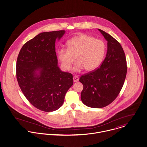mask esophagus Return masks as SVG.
<instances>
[{
  "label": "esophagus",
  "instance_id": "obj_1",
  "mask_svg": "<svg viewBox=\"0 0 147 147\" xmlns=\"http://www.w3.org/2000/svg\"><path fill=\"white\" fill-rule=\"evenodd\" d=\"M73 80H74V82H78V81L79 80V77H78L77 76H74L73 77Z\"/></svg>",
  "mask_w": 147,
  "mask_h": 147
}]
</instances>
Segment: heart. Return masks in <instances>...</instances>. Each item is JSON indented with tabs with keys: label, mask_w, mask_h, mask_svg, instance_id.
I'll return each mask as SVG.
<instances>
[{
	"label": "heart",
	"mask_w": 147,
	"mask_h": 147,
	"mask_svg": "<svg viewBox=\"0 0 147 147\" xmlns=\"http://www.w3.org/2000/svg\"><path fill=\"white\" fill-rule=\"evenodd\" d=\"M106 51V46L103 40L82 34L68 41L67 49H59L57 57L64 70H70L76 57L77 63L73 70L80 71L85 69L87 71H92L101 65Z\"/></svg>",
	"instance_id": "b5f03b06"
}]
</instances>
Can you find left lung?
I'll use <instances>...</instances> for the list:
<instances>
[{
    "label": "left lung",
    "mask_w": 147,
    "mask_h": 147,
    "mask_svg": "<svg viewBox=\"0 0 147 147\" xmlns=\"http://www.w3.org/2000/svg\"><path fill=\"white\" fill-rule=\"evenodd\" d=\"M107 41L106 56L100 68L82 75L79 82L83 84L81 100L92 108H102L110 105L121 90L127 72L126 60L120 44L100 29Z\"/></svg>",
    "instance_id": "8db88e82"
}]
</instances>
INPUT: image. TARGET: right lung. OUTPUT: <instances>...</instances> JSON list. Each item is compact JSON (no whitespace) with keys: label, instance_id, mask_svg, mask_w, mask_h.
Wrapping results in <instances>:
<instances>
[{"label":"right lung","instance_id":"obj_1","mask_svg":"<svg viewBox=\"0 0 147 147\" xmlns=\"http://www.w3.org/2000/svg\"><path fill=\"white\" fill-rule=\"evenodd\" d=\"M64 34L60 30L37 34L23 45L17 57L19 86L27 100L42 111L59 109L73 84V75L57 66L55 41Z\"/></svg>","mask_w":147,"mask_h":147}]
</instances>
